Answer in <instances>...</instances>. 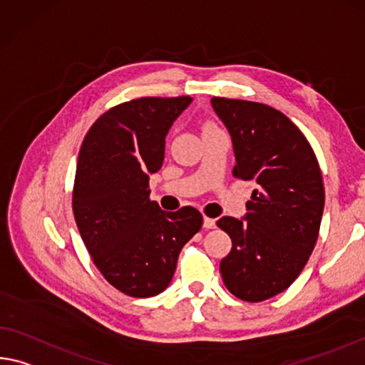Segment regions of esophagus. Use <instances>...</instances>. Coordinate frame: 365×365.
<instances>
[{
  "label": "esophagus",
  "mask_w": 365,
  "mask_h": 365,
  "mask_svg": "<svg viewBox=\"0 0 365 365\" xmlns=\"http://www.w3.org/2000/svg\"><path fill=\"white\" fill-rule=\"evenodd\" d=\"M203 225H205V229H214V227H216V221H214V219H211V217L205 216Z\"/></svg>",
  "instance_id": "34e87169"
}]
</instances>
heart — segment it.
<instances>
[{"label":"heart","mask_w":365,"mask_h":365,"mask_svg":"<svg viewBox=\"0 0 365 365\" xmlns=\"http://www.w3.org/2000/svg\"><path fill=\"white\" fill-rule=\"evenodd\" d=\"M206 126H212V125H206Z\"/></svg>","instance_id":"obj_1"}]
</instances>
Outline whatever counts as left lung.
I'll return each mask as SVG.
<instances>
[{
    "label": "left lung",
    "mask_w": 365,
    "mask_h": 365,
    "mask_svg": "<svg viewBox=\"0 0 365 365\" xmlns=\"http://www.w3.org/2000/svg\"><path fill=\"white\" fill-rule=\"evenodd\" d=\"M211 106L232 138L234 177L255 183L245 217L217 221L232 240L219 268L229 292L262 302L297 279L317 244L325 206L320 165L279 110L225 97H212Z\"/></svg>",
    "instance_id": "obj_1"
}]
</instances>
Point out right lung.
Instances as JSON below:
<instances>
[{
	"instance_id": "obj_1",
	"label": "right lung",
	"mask_w": 365,
	"mask_h": 365,
	"mask_svg": "<svg viewBox=\"0 0 365 365\" xmlns=\"http://www.w3.org/2000/svg\"><path fill=\"white\" fill-rule=\"evenodd\" d=\"M192 97H141L96 120L79 151L73 212L102 276L126 296L170 284L183 245L203 225L192 206L169 212L149 200V173L164 162L165 136Z\"/></svg>"
}]
</instances>
